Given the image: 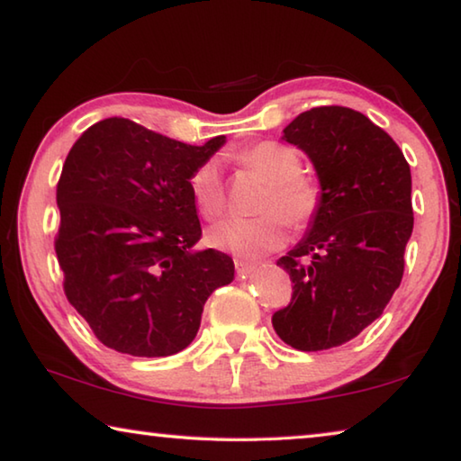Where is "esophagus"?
<instances>
[{
	"instance_id": "1",
	"label": "esophagus",
	"mask_w": 461,
	"mask_h": 461,
	"mask_svg": "<svg viewBox=\"0 0 461 461\" xmlns=\"http://www.w3.org/2000/svg\"><path fill=\"white\" fill-rule=\"evenodd\" d=\"M254 270H256L254 264L244 262V260H236V275H238L240 278H246V276H249V275H252Z\"/></svg>"
}]
</instances>
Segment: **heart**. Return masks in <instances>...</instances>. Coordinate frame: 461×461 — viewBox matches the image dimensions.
I'll return each instance as SVG.
<instances>
[{
    "label": "heart",
    "mask_w": 461,
    "mask_h": 461,
    "mask_svg": "<svg viewBox=\"0 0 461 461\" xmlns=\"http://www.w3.org/2000/svg\"><path fill=\"white\" fill-rule=\"evenodd\" d=\"M240 162L256 170L270 183V189L260 201L256 217H230L209 231V241L215 248L238 258H260L285 244L286 221L291 228L303 230L315 220L321 207V189L301 173V156L294 148L275 140L258 142L240 154ZM193 201L203 217L215 220L225 212V185L220 165L207 160L194 168L189 178ZM287 220L285 221L282 215Z\"/></svg>",
    "instance_id": "1"
}]
</instances>
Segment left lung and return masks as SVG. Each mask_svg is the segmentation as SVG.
Here are the masks:
<instances>
[{
    "instance_id": "1",
    "label": "left lung",
    "mask_w": 461,
    "mask_h": 461,
    "mask_svg": "<svg viewBox=\"0 0 461 461\" xmlns=\"http://www.w3.org/2000/svg\"><path fill=\"white\" fill-rule=\"evenodd\" d=\"M283 134L313 162L321 207L276 262L293 299L272 327L291 348L319 352L354 339L399 288L412 233L411 168L394 140L349 107L309 109Z\"/></svg>"
}]
</instances>
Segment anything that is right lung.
I'll list each match as a JSON object with an SVG mask.
<instances>
[{
	"label": "right lung",
	"mask_w": 461,
	"mask_h": 461,
	"mask_svg": "<svg viewBox=\"0 0 461 461\" xmlns=\"http://www.w3.org/2000/svg\"><path fill=\"white\" fill-rule=\"evenodd\" d=\"M225 144L167 138L126 118L93 123L73 144L60 181L54 249L65 294L104 346L162 357L194 339L203 305L233 280V260L197 249L189 178Z\"/></svg>",
	"instance_id": "1"
}]
</instances>
